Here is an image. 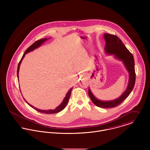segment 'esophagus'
<instances>
[{
  "label": "esophagus",
  "instance_id": "esophagus-1",
  "mask_svg": "<svg viewBox=\"0 0 150 150\" xmlns=\"http://www.w3.org/2000/svg\"><path fill=\"white\" fill-rule=\"evenodd\" d=\"M84 77V75H81V76H80V78H83Z\"/></svg>",
  "mask_w": 150,
  "mask_h": 150
}]
</instances>
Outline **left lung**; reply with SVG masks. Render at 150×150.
Instances as JSON below:
<instances>
[{"label":"left lung","instance_id":"obj_1","mask_svg":"<svg viewBox=\"0 0 150 150\" xmlns=\"http://www.w3.org/2000/svg\"><path fill=\"white\" fill-rule=\"evenodd\" d=\"M104 39L106 41L105 51L108 55H113L114 57L124 64L129 73L128 84L126 90L118 98L112 100H101L96 98L90 88L88 89V95L92 102L98 107L111 108L120 105L130 93L133 89L136 80L134 70V61L133 55L129 52L121 39L117 36L105 33Z\"/></svg>","mask_w":150,"mask_h":150}]
</instances>
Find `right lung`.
I'll return each instance as SVG.
<instances>
[{"label": "right lung", "instance_id": "right-lung-1", "mask_svg": "<svg viewBox=\"0 0 150 150\" xmlns=\"http://www.w3.org/2000/svg\"><path fill=\"white\" fill-rule=\"evenodd\" d=\"M51 38H48V39H47V38H44V39H42L40 40H39L38 41H36V42L33 43L32 45H31L25 52L24 54L23 55L21 59L20 60L18 65V68H17V77H18V80H19V70H20V64H21L22 61V59H23V58L25 57V55L28 53H29V52H31V51H33V50H35V49L39 48V47H40L42 45V44L44 43L45 41L48 40V39H50ZM73 89V87L71 88L69 91L67 92L66 95V96L64 97L62 102L58 106V107H56L55 109L54 110H52V109H50V110H40V109H39L36 107H35L34 106H33L32 105H31L30 104H29V103H28V102L24 99V100H25V102L30 106V107H33L34 109H35L36 110H37L38 111H39L40 112H43V113H45V114H55V113H57L62 110H63L64 109L65 107L66 106L67 103H68V101H69V99L70 98V95H71V91Z\"/></svg>", "mask_w": 150, "mask_h": 150}]
</instances>
